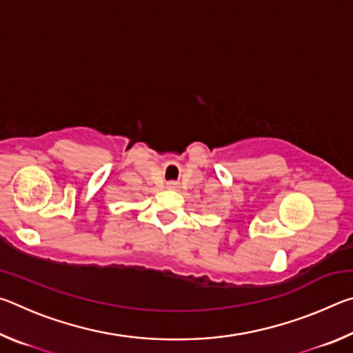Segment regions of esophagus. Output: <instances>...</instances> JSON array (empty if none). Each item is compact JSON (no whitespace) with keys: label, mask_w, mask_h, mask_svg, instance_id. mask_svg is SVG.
Segmentation results:
<instances>
[{"label":"esophagus","mask_w":353,"mask_h":353,"mask_svg":"<svg viewBox=\"0 0 353 353\" xmlns=\"http://www.w3.org/2000/svg\"><path fill=\"white\" fill-rule=\"evenodd\" d=\"M172 185H174V183H170V187H172Z\"/></svg>","instance_id":"1"}]
</instances>
